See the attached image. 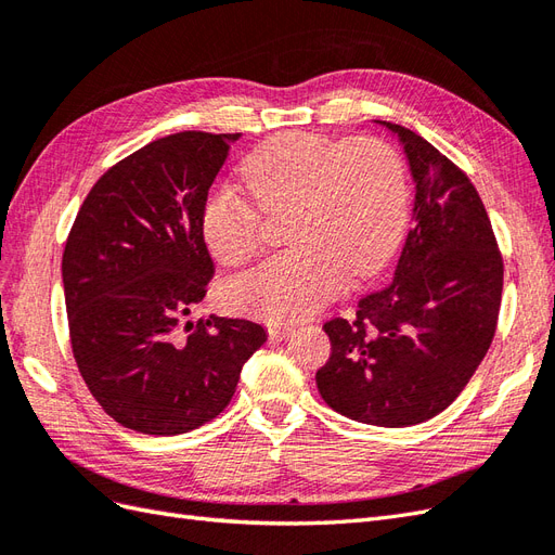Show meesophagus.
I'll return each instance as SVG.
<instances>
[{
    "mask_svg": "<svg viewBox=\"0 0 555 555\" xmlns=\"http://www.w3.org/2000/svg\"><path fill=\"white\" fill-rule=\"evenodd\" d=\"M292 333H294V324H271V326H268V335H271L273 340H284Z\"/></svg>",
    "mask_w": 555,
    "mask_h": 555,
    "instance_id": "obj_1",
    "label": "esophagus"
}]
</instances>
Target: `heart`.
I'll use <instances>...</instances> for the list:
<instances>
[{
	"label": "heart",
	"mask_w": 555,
	"mask_h": 555,
	"mask_svg": "<svg viewBox=\"0 0 555 555\" xmlns=\"http://www.w3.org/2000/svg\"><path fill=\"white\" fill-rule=\"evenodd\" d=\"M251 196L215 188L201 206V233L222 263H243L261 245L259 212L287 206L294 245L227 287L231 308L263 319L306 317L343 289L347 273H377L408 220V178L396 150L373 137L335 143L322 133L282 131L241 162Z\"/></svg>",
	"instance_id": "heart-1"
}]
</instances>
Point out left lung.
<instances>
[{
    "label": "left lung",
    "instance_id": "obj_1",
    "mask_svg": "<svg viewBox=\"0 0 555 555\" xmlns=\"http://www.w3.org/2000/svg\"><path fill=\"white\" fill-rule=\"evenodd\" d=\"M400 139L416 182L414 220L391 282L354 319L324 324L331 357L317 389L338 414L402 428L447 410L489 351L502 298V255L475 184L418 133Z\"/></svg>",
    "mask_w": 555,
    "mask_h": 555
}]
</instances>
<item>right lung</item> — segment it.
Wrapping results in <instances>:
<instances>
[{
	"label": "right lung",
	"instance_id": "1",
	"mask_svg": "<svg viewBox=\"0 0 555 555\" xmlns=\"http://www.w3.org/2000/svg\"><path fill=\"white\" fill-rule=\"evenodd\" d=\"M241 133L180 131L94 182L62 255L69 338L102 410L129 430L180 435L220 414L261 324L188 322L215 266L201 206Z\"/></svg>",
	"mask_w": 555,
	"mask_h": 555
}]
</instances>
